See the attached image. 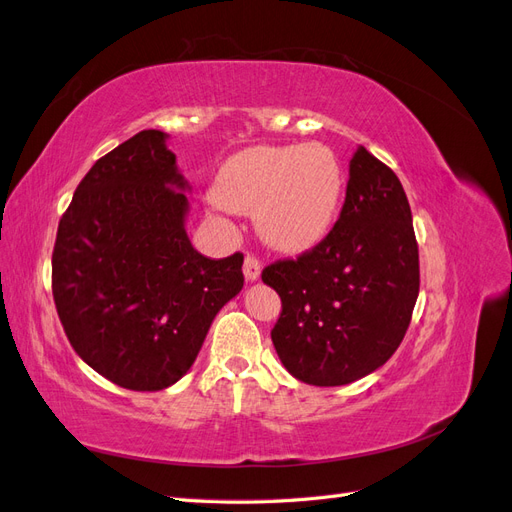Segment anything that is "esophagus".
I'll use <instances>...</instances> for the list:
<instances>
[{
  "label": "esophagus",
  "mask_w": 512,
  "mask_h": 512,
  "mask_svg": "<svg viewBox=\"0 0 512 512\" xmlns=\"http://www.w3.org/2000/svg\"><path fill=\"white\" fill-rule=\"evenodd\" d=\"M260 271H262V267H260L258 258L245 256V262H243V275H245V280H247V282H256L258 277H260Z\"/></svg>",
  "instance_id": "esophagus-1"
}]
</instances>
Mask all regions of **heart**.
<instances>
[{"label":"heart","mask_w":512,"mask_h":512,"mask_svg":"<svg viewBox=\"0 0 512 512\" xmlns=\"http://www.w3.org/2000/svg\"><path fill=\"white\" fill-rule=\"evenodd\" d=\"M211 196L232 213H254L260 239L273 250L301 254L331 232L344 173L335 153L320 143L260 145L222 164Z\"/></svg>","instance_id":"heart-1"}]
</instances>
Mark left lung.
Here are the masks:
<instances>
[{"label":"left lung","mask_w":512,"mask_h":512,"mask_svg":"<svg viewBox=\"0 0 512 512\" xmlns=\"http://www.w3.org/2000/svg\"><path fill=\"white\" fill-rule=\"evenodd\" d=\"M346 203L329 237L262 271L282 299L271 331L294 378L342 386L369 376L404 339L418 297V245L404 185L356 149Z\"/></svg>","instance_id":"obj_1"}]
</instances>
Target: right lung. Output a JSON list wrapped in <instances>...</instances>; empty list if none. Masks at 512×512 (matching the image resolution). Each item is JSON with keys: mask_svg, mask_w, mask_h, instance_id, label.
<instances>
[{"mask_svg": "<svg viewBox=\"0 0 512 512\" xmlns=\"http://www.w3.org/2000/svg\"><path fill=\"white\" fill-rule=\"evenodd\" d=\"M143 130L91 166L57 228L53 299L76 354L130 391L181 380L243 288V256L211 260L185 232L188 179Z\"/></svg>", "mask_w": 512, "mask_h": 512, "instance_id": "right-lung-1", "label": "right lung"}]
</instances>
